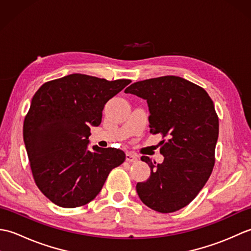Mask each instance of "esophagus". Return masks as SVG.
<instances>
[{"instance_id": "obj_1", "label": "esophagus", "mask_w": 251, "mask_h": 251, "mask_svg": "<svg viewBox=\"0 0 251 251\" xmlns=\"http://www.w3.org/2000/svg\"><path fill=\"white\" fill-rule=\"evenodd\" d=\"M138 158H139V156L137 155V154L132 153V152H128L126 154V161L129 162V163H134V162H137Z\"/></svg>"}]
</instances>
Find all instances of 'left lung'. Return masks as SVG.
<instances>
[{
  "label": "left lung",
  "instance_id": "obj_1",
  "mask_svg": "<svg viewBox=\"0 0 251 251\" xmlns=\"http://www.w3.org/2000/svg\"><path fill=\"white\" fill-rule=\"evenodd\" d=\"M125 93L147 100L150 132L167 138L159 149L163 163L141 156L151 175L137 183V193L153 210L177 211L195 199L214 168L219 135L214 102L204 88L175 75L136 82Z\"/></svg>",
  "mask_w": 251,
  "mask_h": 251
}]
</instances>
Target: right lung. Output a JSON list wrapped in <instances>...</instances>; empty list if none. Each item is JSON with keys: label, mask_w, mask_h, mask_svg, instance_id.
<instances>
[{"label": "right lung", "mask_w": 251, "mask_h": 251, "mask_svg": "<svg viewBox=\"0 0 251 251\" xmlns=\"http://www.w3.org/2000/svg\"><path fill=\"white\" fill-rule=\"evenodd\" d=\"M130 79L74 73L42 85L24 123V141L37 188L54 204L74 208L93 201L112 169L125 161L119 149H88L105 103Z\"/></svg>", "instance_id": "obj_1"}]
</instances>
